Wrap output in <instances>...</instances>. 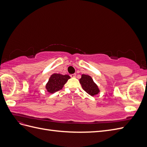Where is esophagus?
Returning <instances> with one entry per match:
<instances>
[{"mask_svg": "<svg viewBox=\"0 0 147 147\" xmlns=\"http://www.w3.org/2000/svg\"><path fill=\"white\" fill-rule=\"evenodd\" d=\"M70 77H72V78H74V77H76V74H71V75H70Z\"/></svg>", "mask_w": 147, "mask_h": 147, "instance_id": "obj_1", "label": "esophagus"}]
</instances>
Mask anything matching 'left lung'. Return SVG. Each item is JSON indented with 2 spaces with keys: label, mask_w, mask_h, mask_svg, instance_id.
<instances>
[{
  "label": "left lung",
  "mask_w": 147,
  "mask_h": 147,
  "mask_svg": "<svg viewBox=\"0 0 147 147\" xmlns=\"http://www.w3.org/2000/svg\"><path fill=\"white\" fill-rule=\"evenodd\" d=\"M79 81L80 83L82 84V88L90 96H94L100 92L98 86L93 81L92 77L90 75L82 74Z\"/></svg>",
  "instance_id": "left-lung-1"
}]
</instances>
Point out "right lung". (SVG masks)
<instances>
[{
    "instance_id": "obj_1",
    "label": "right lung",
    "mask_w": 147,
    "mask_h": 147,
    "mask_svg": "<svg viewBox=\"0 0 147 147\" xmlns=\"http://www.w3.org/2000/svg\"><path fill=\"white\" fill-rule=\"evenodd\" d=\"M70 78V77L68 75H62L61 74H52L45 85L47 91L50 94L59 91Z\"/></svg>"
}]
</instances>
